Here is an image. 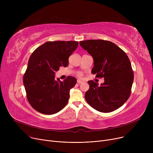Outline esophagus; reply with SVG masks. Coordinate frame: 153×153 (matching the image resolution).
Instances as JSON below:
<instances>
[{"mask_svg": "<svg viewBox=\"0 0 153 153\" xmlns=\"http://www.w3.org/2000/svg\"><path fill=\"white\" fill-rule=\"evenodd\" d=\"M84 82L82 81H81V80H77V83L78 84H82Z\"/></svg>", "mask_w": 153, "mask_h": 153, "instance_id": "esophagus-1", "label": "esophagus"}]
</instances>
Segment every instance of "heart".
<instances>
[{
    "label": "heart",
    "mask_w": 153,
    "mask_h": 153,
    "mask_svg": "<svg viewBox=\"0 0 153 153\" xmlns=\"http://www.w3.org/2000/svg\"><path fill=\"white\" fill-rule=\"evenodd\" d=\"M78 76H79V77H82V74H81V73H79V74H78Z\"/></svg>",
    "instance_id": "1"
}]
</instances>
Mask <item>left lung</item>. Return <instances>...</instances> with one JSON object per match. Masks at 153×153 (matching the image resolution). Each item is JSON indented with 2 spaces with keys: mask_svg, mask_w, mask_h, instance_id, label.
<instances>
[{
  "mask_svg": "<svg viewBox=\"0 0 153 153\" xmlns=\"http://www.w3.org/2000/svg\"><path fill=\"white\" fill-rule=\"evenodd\" d=\"M79 44L94 59L92 73L104 78L100 85L93 81H88L89 89L85 94L87 102L103 113L122 107L130 97L134 79L126 54L115 43L106 40L89 39Z\"/></svg>",
  "mask_w": 153,
  "mask_h": 153,
  "instance_id": "8db88e82",
  "label": "left lung"
}]
</instances>
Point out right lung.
Instances as JSON below:
<instances>
[{"label": "right lung", "instance_id": "add662e5", "mask_svg": "<svg viewBox=\"0 0 153 153\" xmlns=\"http://www.w3.org/2000/svg\"><path fill=\"white\" fill-rule=\"evenodd\" d=\"M78 45L74 41L48 42L31 55L23 81L30 104L38 112L52 115L66 105L77 80L72 76L64 81L56 80L55 72L68 65L69 57Z\"/></svg>", "mask_w": 153, "mask_h": 153}]
</instances>
